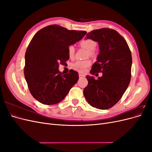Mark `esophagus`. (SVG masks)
I'll use <instances>...</instances> for the list:
<instances>
[{"mask_svg":"<svg viewBox=\"0 0 152 152\" xmlns=\"http://www.w3.org/2000/svg\"><path fill=\"white\" fill-rule=\"evenodd\" d=\"M85 77H86L85 75L81 74V73H80V74H79V78H80V79H82V78H85Z\"/></svg>","mask_w":152,"mask_h":152,"instance_id":"34e87169","label":"esophagus"}]
</instances>
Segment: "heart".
I'll list each match as a JSON object with an SVG mask.
<instances>
[{"label":"heart","instance_id":"obj_1","mask_svg":"<svg viewBox=\"0 0 152 152\" xmlns=\"http://www.w3.org/2000/svg\"><path fill=\"white\" fill-rule=\"evenodd\" d=\"M80 45L82 47L85 48L88 50H89V54L91 56L94 54L92 51L96 46V43L95 41L91 39H84L80 42ZM68 55L70 58L72 59L75 55V48L73 45H70L68 48ZM90 60H83V61H77L75 63L73 64L72 68L74 70L79 72L80 73H85L87 70V67L91 65Z\"/></svg>","mask_w":152,"mask_h":152}]
</instances>
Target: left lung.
<instances>
[{
  "label": "left lung",
  "instance_id": "1",
  "mask_svg": "<svg viewBox=\"0 0 152 152\" xmlns=\"http://www.w3.org/2000/svg\"><path fill=\"white\" fill-rule=\"evenodd\" d=\"M86 39L98 43L99 53L91 74L102 72L96 79L87 75L88 85L84 89L87 102L101 110L112 108L121 99L130 83L132 56L126 40L115 30L102 28L91 31ZM98 74V73H96Z\"/></svg>",
  "mask_w": 152,
  "mask_h": 152
}]
</instances>
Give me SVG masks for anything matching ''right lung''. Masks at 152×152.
I'll use <instances>...</instances> for the list:
<instances>
[{"instance_id":"add662e5","label":"right lung","mask_w":152,"mask_h":152,"mask_svg":"<svg viewBox=\"0 0 152 152\" xmlns=\"http://www.w3.org/2000/svg\"><path fill=\"white\" fill-rule=\"evenodd\" d=\"M86 34L53 25L35 34L25 53L24 74L30 93L38 102L48 105L61 102L77 83L78 72L70 70L62 75L59 63L68 60V47Z\"/></svg>"}]
</instances>
